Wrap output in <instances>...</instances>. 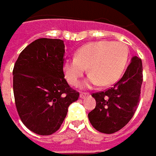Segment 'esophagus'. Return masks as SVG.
<instances>
[{
	"instance_id": "esophagus-1",
	"label": "esophagus",
	"mask_w": 156,
	"mask_h": 156,
	"mask_svg": "<svg viewBox=\"0 0 156 156\" xmlns=\"http://www.w3.org/2000/svg\"><path fill=\"white\" fill-rule=\"evenodd\" d=\"M89 95H90V94L87 93H87H86V92H83V93H80V96H79V97H80V98H86L88 97Z\"/></svg>"
}]
</instances>
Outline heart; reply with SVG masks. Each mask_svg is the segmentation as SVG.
Listing matches in <instances>:
<instances>
[{"label": "heart", "mask_w": 156, "mask_h": 156, "mask_svg": "<svg viewBox=\"0 0 156 156\" xmlns=\"http://www.w3.org/2000/svg\"><path fill=\"white\" fill-rule=\"evenodd\" d=\"M129 49L120 41H99L83 45L76 57L67 59L63 70L69 83L77 86L87 68L90 75L84 82L85 87L93 85L109 86L122 76L127 64Z\"/></svg>", "instance_id": "1"}]
</instances>
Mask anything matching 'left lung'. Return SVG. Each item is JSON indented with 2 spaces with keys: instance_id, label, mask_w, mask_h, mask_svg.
I'll list each match as a JSON object with an SVG mask.
<instances>
[{
  "instance_id": "obj_1",
  "label": "left lung",
  "mask_w": 156,
  "mask_h": 156,
  "mask_svg": "<svg viewBox=\"0 0 156 156\" xmlns=\"http://www.w3.org/2000/svg\"><path fill=\"white\" fill-rule=\"evenodd\" d=\"M142 82V60L134 57L123 77L112 87L92 94L97 101L96 108L88 113L93 127L104 134L122 129L138 107Z\"/></svg>"
}]
</instances>
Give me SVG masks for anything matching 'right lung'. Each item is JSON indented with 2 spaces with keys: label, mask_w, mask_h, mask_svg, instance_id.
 Here are the masks:
<instances>
[{
  "label": "right lung",
  "mask_w": 156,
  "mask_h": 156,
  "mask_svg": "<svg viewBox=\"0 0 156 156\" xmlns=\"http://www.w3.org/2000/svg\"><path fill=\"white\" fill-rule=\"evenodd\" d=\"M64 41L41 38L28 45L13 68V93L21 122L35 134L49 136L61 126L79 93L64 78Z\"/></svg>",
  "instance_id": "right-lung-1"
}]
</instances>
